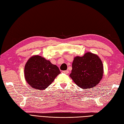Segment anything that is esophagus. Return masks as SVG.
I'll return each mask as SVG.
<instances>
[{
    "label": "esophagus",
    "instance_id": "obj_1",
    "mask_svg": "<svg viewBox=\"0 0 124 124\" xmlns=\"http://www.w3.org/2000/svg\"><path fill=\"white\" fill-rule=\"evenodd\" d=\"M62 72L65 73V74H68V73H69V71H68V70H64V71H63Z\"/></svg>",
    "mask_w": 124,
    "mask_h": 124
}]
</instances>
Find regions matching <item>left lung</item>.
I'll use <instances>...</instances> for the list:
<instances>
[{
    "mask_svg": "<svg viewBox=\"0 0 124 124\" xmlns=\"http://www.w3.org/2000/svg\"><path fill=\"white\" fill-rule=\"evenodd\" d=\"M70 77L78 87L83 89L96 86L102 78L103 66L97 55L87 52L84 56H76L72 64Z\"/></svg>",
    "mask_w": 124,
    "mask_h": 124,
    "instance_id": "8db88e82",
    "label": "left lung"
}]
</instances>
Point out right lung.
<instances>
[{
    "instance_id": "right-lung-1",
    "label": "right lung",
    "mask_w": 124,
    "mask_h": 124,
    "mask_svg": "<svg viewBox=\"0 0 124 124\" xmlns=\"http://www.w3.org/2000/svg\"><path fill=\"white\" fill-rule=\"evenodd\" d=\"M61 73L56 65L39 55L31 57L24 67V77L32 88L42 90L51 85Z\"/></svg>"
}]
</instances>
